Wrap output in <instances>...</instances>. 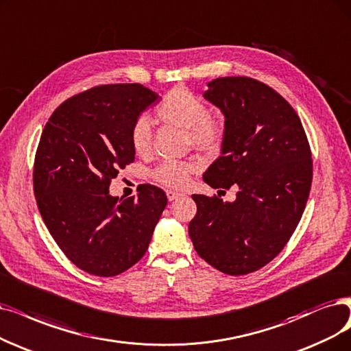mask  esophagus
I'll use <instances>...</instances> for the list:
<instances>
[{
	"mask_svg": "<svg viewBox=\"0 0 351 351\" xmlns=\"http://www.w3.org/2000/svg\"><path fill=\"white\" fill-rule=\"evenodd\" d=\"M181 193H178V191H173V190H167V199L170 200V202H174V200H177V199H180L181 197Z\"/></svg>",
	"mask_w": 351,
	"mask_h": 351,
	"instance_id": "esophagus-1",
	"label": "esophagus"
}]
</instances>
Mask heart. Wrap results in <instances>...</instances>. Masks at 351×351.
<instances>
[{"label":"heart","instance_id":"obj_1","mask_svg":"<svg viewBox=\"0 0 351 351\" xmlns=\"http://www.w3.org/2000/svg\"><path fill=\"white\" fill-rule=\"evenodd\" d=\"M156 117L160 122L186 130L187 139L191 145L203 152H215L223 143V127L219 121L208 115L206 104L199 96L183 86H177L168 92L156 108ZM152 131L147 118H138L131 130V144L139 156L151 149ZM195 167L187 161L167 160L154 170V178L158 183L181 189L187 184Z\"/></svg>","mask_w":351,"mask_h":351}]
</instances>
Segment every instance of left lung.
Wrapping results in <instances>:
<instances>
[{
    "instance_id": "1",
    "label": "left lung",
    "mask_w": 351,
    "mask_h": 351,
    "mask_svg": "<svg viewBox=\"0 0 351 351\" xmlns=\"http://www.w3.org/2000/svg\"><path fill=\"white\" fill-rule=\"evenodd\" d=\"M207 88L204 99L224 115V135L203 180L239 190L232 203L193 194L197 213L189 234L213 268L246 275L269 263L297 229L311 190V149L297 112L265 83L219 77Z\"/></svg>"
}]
</instances>
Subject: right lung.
Wrapping results in <instances>:
<instances>
[{"label":"right lung","instance_id":"1","mask_svg":"<svg viewBox=\"0 0 351 351\" xmlns=\"http://www.w3.org/2000/svg\"><path fill=\"white\" fill-rule=\"evenodd\" d=\"M160 96L139 83L102 85L53 112L34 158L33 184L43 221L63 254L96 276H115L148 249L167 206L165 193L143 184L112 197L109 184L134 162V122Z\"/></svg>","mask_w":351,"mask_h":351}]
</instances>
